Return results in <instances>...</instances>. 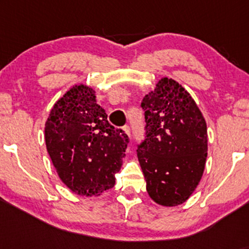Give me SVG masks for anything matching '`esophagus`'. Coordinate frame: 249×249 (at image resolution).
I'll list each match as a JSON object with an SVG mask.
<instances>
[{
  "label": "esophagus",
  "instance_id": "1",
  "mask_svg": "<svg viewBox=\"0 0 249 249\" xmlns=\"http://www.w3.org/2000/svg\"><path fill=\"white\" fill-rule=\"evenodd\" d=\"M123 131H124V133L126 134L127 138H130V127H128V126H124V127H123Z\"/></svg>",
  "mask_w": 249,
  "mask_h": 249
}]
</instances>
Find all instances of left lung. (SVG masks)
<instances>
[{"instance_id": "left-lung-1", "label": "left lung", "mask_w": 249, "mask_h": 249, "mask_svg": "<svg viewBox=\"0 0 249 249\" xmlns=\"http://www.w3.org/2000/svg\"><path fill=\"white\" fill-rule=\"evenodd\" d=\"M146 139L137 150L146 191L158 205L184 204L199 185L206 165L207 125L190 92L168 77L142 102Z\"/></svg>"}]
</instances>
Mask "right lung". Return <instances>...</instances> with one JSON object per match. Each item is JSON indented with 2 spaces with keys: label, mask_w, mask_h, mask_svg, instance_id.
<instances>
[{
  "label": "right lung",
  "mask_w": 249,
  "mask_h": 249,
  "mask_svg": "<svg viewBox=\"0 0 249 249\" xmlns=\"http://www.w3.org/2000/svg\"><path fill=\"white\" fill-rule=\"evenodd\" d=\"M95 89L75 84L51 107L44 138L59 179L73 193L98 196L115 186L128 138L108 124Z\"/></svg>",
  "instance_id": "1"
}]
</instances>
